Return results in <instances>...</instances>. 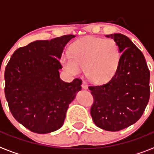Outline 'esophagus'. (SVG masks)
<instances>
[{
  "label": "esophagus",
  "instance_id": "esophagus-1",
  "mask_svg": "<svg viewBox=\"0 0 154 154\" xmlns=\"http://www.w3.org/2000/svg\"><path fill=\"white\" fill-rule=\"evenodd\" d=\"M82 88H83L84 89H88V85H87V82L85 81V80H83V81H82Z\"/></svg>",
  "mask_w": 154,
  "mask_h": 154
}]
</instances>
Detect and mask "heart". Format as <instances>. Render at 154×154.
I'll return each instance as SVG.
<instances>
[{
  "label": "heart",
  "mask_w": 154,
  "mask_h": 154,
  "mask_svg": "<svg viewBox=\"0 0 154 154\" xmlns=\"http://www.w3.org/2000/svg\"><path fill=\"white\" fill-rule=\"evenodd\" d=\"M122 56L119 45L113 39L86 37L76 41L70 48V55L62 58L68 73L77 75L86 69L88 78L96 84L106 83L117 72Z\"/></svg>",
  "instance_id": "obj_1"
}]
</instances>
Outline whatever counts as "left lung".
Listing matches in <instances>:
<instances>
[{"label": "left lung", "mask_w": 154, "mask_h": 154, "mask_svg": "<svg viewBox=\"0 0 154 154\" xmlns=\"http://www.w3.org/2000/svg\"><path fill=\"white\" fill-rule=\"evenodd\" d=\"M122 51L117 72L110 81L89 86L94 102L90 109L94 123L108 131H119L135 123L149 102V70L142 51L122 34L106 35Z\"/></svg>", "instance_id": "1"}]
</instances>
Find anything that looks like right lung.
I'll return each mask as SVG.
<instances>
[{
	"label": "right lung",
	"instance_id": "right-lung-1",
	"mask_svg": "<svg viewBox=\"0 0 154 154\" xmlns=\"http://www.w3.org/2000/svg\"><path fill=\"white\" fill-rule=\"evenodd\" d=\"M75 35L36 41L13 53L5 72V93L14 119L36 133H48L63 125L69 105L81 89V79H60L65 45Z\"/></svg>",
	"mask_w": 154,
	"mask_h": 154
}]
</instances>
